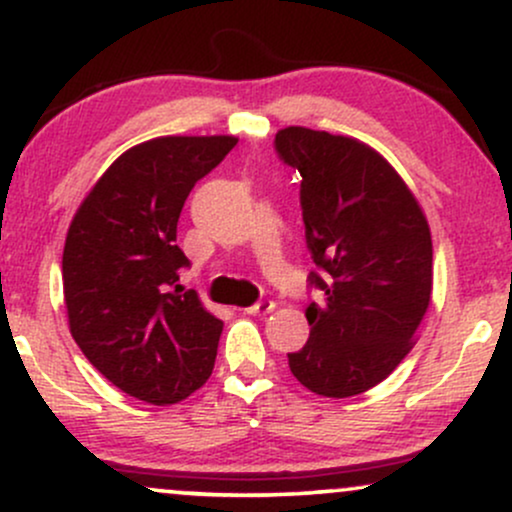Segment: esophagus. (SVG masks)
Instances as JSON below:
<instances>
[{"instance_id":"obj_1","label":"esophagus","mask_w":512,"mask_h":512,"mask_svg":"<svg viewBox=\"0 0 512 512\" xmlns=\"http://www.w3.org/2000/svg\"><path fill=\"white\" fill-rule=\"evenodd\" d=\"M274 310V301H260L255 305H250V308H245V313L248 315H269Z\"/></svg>"}]
</instances>
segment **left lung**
I'll use <instances>...</instances> for the list:
<instances>
[{
  "instance_id": "left-lung-1",
  "label": "left lung",
  "mask_w": 512,
  "mask_h": 512,
  "mask_svg": "<svg viewBox=\"0 0 512 512\" xmlns=\"http://www.w3.org/2000/svg\"><path fill=\"white\" fill-rule=\"evenodd\" d=\"M274 144L303 178L305 243L322 269L310 272L322 301L305 308L310 337L289 368L315 395H361L414 346L431 305V228L373 146L308 127L279 129Z\"/></svg>"
}]
</instances>
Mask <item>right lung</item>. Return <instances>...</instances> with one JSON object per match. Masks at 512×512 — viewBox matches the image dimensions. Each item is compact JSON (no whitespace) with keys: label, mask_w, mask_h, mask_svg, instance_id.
I'll return each mask as SVG.
<instances>
[{"label":"right lung","mask_w":512,"mask_h":512,"mask_svg":"<svg viewBox=\"0 0 512 512\" xmlns=\"http://www.w3.org/2000/svg\"><path fill=\"white\" fill-rule=\"evenodd\" d=\"M236 137H156L132 146L76 209L62 255L69 332L129 397L166 407L209 380L223 322L180 293L182 204Z\"/></svg>","instance_id":"add662e5"}]
</instances>
